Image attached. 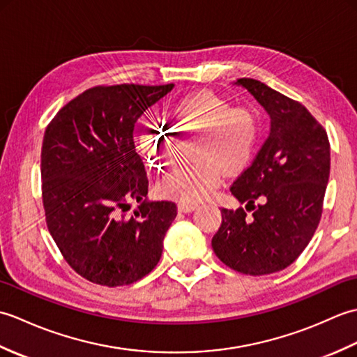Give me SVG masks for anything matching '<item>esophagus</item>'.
Segmentation results:
<instances>
[{
  "mask_svg": "<svg viewBox=\"0 0 357 357\" xmlns=\"http://www.w3.org/2000/svg\"><path fill=\"white\" fill-rule=\"evenodd\" d=\"M195 208H196L195 204H183V202L178 204V210L181 213H190V211H193Z\"/></svg>",
  "mask_w": 357,
  "mask_h": 357,
  "instance_id": "obj_1",
  "label": "esophagus"
}]
</instances>
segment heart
<instances>
[{
	"label": "heart",
	"mask_w": 357,
	"mask_h": 357,
	"mask_svg": "<svg viewBox=\"0 0 357 357\" xmlns=\"http://www.w3.org/2000/svg\"><path fill=\"white\" fill-rule=\"evenodd\" d=\"M173 130L198 135L192 150V164L167 173L158 183V193L165 199L198 204L213 193L224 170L236 173L252 161L261 138V119L244 105H231L227 98L201 90L179 98L170 109ZM139 144L155 169L173 164L176 135L155 123L142 124Z\"/></svg>",
	"instance_id": "1"
}]
</instances>
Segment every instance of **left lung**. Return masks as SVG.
Here are the masks:
<instances>
[{
    "mask_svg": "<svg viewBox=\"0 0 357 357\" xmlns=\"http://www.w3.org/2000/svg\"><path fill=\"white\" fill-rule=\"evenodd\" d=\"M236 84L267 110L271 128L252 165L230 187L245 210H221L211 247L227 267L262 276L291 265L312 241L330 178V141L301 102L252 78Z\"/></svg>",
    "mask_w": 357,
    "mask_h": 357,
    "instance_id": "left-lung-1",
    "label": "left lung"
}]
</instances>
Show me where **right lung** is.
Here are the masks:
<instances>
[{"label":"right lung","instance_id":"add662e5","mask_svg":"<svg viewBox=\"0 0 357 357\" xmlns=\"http://www.w3.org/2000/svg\"><path fill=\"white\" fill-rule=\"evenodd\" d=\"M172 89L173 84L87 89L45 128V224L66 262L90 282L133 284L161 259L176 204L146 201L149 179L136 153L133 128L146 109ZM132 200L140 206L126 217Z\"/></svg>","mask_w":357,"mask_h":357}]
</instances>
